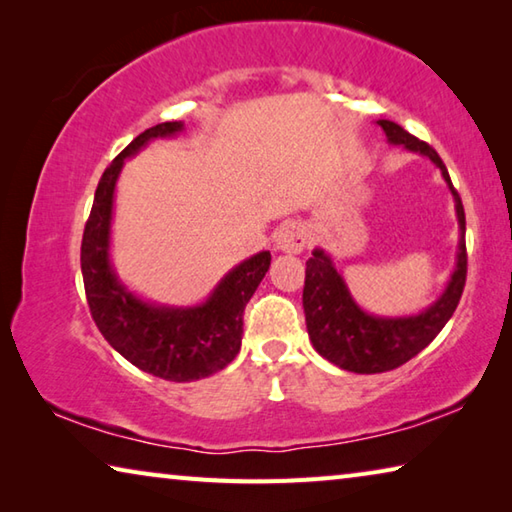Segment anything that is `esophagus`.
<instances>
[{"label":"esophagus","mask_w":512,"mask_h":512,"mask_svg":"<svg viewBox=\"0 0 512 512\" xmlns=\"http://www.w3.org/2000/svg\"><path fill=\"white\" fill-rule=\"evenodd\" d=\"M275 244H277V248L282 250V253H291V255L302 253V248L307 246V230H305V225L296 223V221L284 223L282 228L277 230Z\"/></svg>","instance_id":"34e87169"}]
</instances>
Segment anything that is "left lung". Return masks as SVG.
<instances>
[{"mask_svg": "<svg viewBox=\"0 0 512 512\" xmlns=\"http://www.w3.org/2000/svg\"><path fill=\"white\" fill-rule=\"evenodd\" d=\"M377 124L384 128L388 142L404 144L409 151L427 155L443 171L449 189H452L456 198V214L463 237L461 250H458L456 271L443 298L436 305H431L424 314L411 318H375L363 314L352 302L341 275L334 271L329 257L323 250H314V255L307 262L305 291H302L309 339L320 357H325L343 370L359 372V375L395 370L427 348L456 311L467 277L465 210L461 196H458L452 178H449L445 162L440 160L436 149H431L427 142L406 133L395 121L379 119Z\"/></svg>", "mask_w": 512, "mask_h": 512, "instance_id": "obj_1", "label": "left lung"}]
</instances>
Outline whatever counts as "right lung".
Here are the masks:
<instances>
[{
	"label": "right lung",
	"mask_w": 512,
	"mask_h": 512,
	"mask_svg": "<svg viewBox=\"0 0 512 512\" xmlns=\"http://www.w3.org/2000/svg\"><path fill=\"white\" fill-rule=\"evenodd\" d=\"M178 131H183V121L146 128L103 171L83 230L81 271L92 320L121 357L160 379L194 381L223 370L239 354L244 309L271 266V253L239 264L225 275L212 298L194 309L146 305L117 282L108 262V235L121 164L153 137Z\"/></svg>",
	"instance_id": "obj_1"
}]
</instances>
